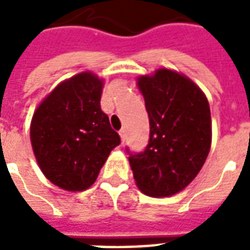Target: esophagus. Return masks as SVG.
<instances>
[{
	"mask_svg": "<svg viewBox=\"0 0 250 250\" xmlns=\"http://www.w3.org/2000/svg\"><path fill=\"white\" fill-rule=\"evenodd\" d=\"M119 135H120V139H122V143H125V128L119 131Z\"/></svg>",
	"mask_w": 250,
	"mask_h": 250,
	"instance_id": "obj_1",
	"label": "esophagus"
}]
</instances>
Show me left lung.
<instances>
[{"label": "left lung", "mask_w": 250, "mask_h": 250, "mask_svg": "<svg viewBox=\"0 0 250 250\" xmlns=\"http://www.w3.org/2000/svg\"><path fill=\"white\" fill-rule=\"evenodd\" d=\"M145 98L150 139L145 151L130 154L136 186L151 197L182 191L204 166L211 145L209 102L188 77L161 68L138 77Z\"/></svg>", "instance_id": "obj_1"}]
</instances>
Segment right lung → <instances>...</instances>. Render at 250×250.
I'll use <instances>...</instances> for the list:
<instances>
[{
  "label": "right lung",
  "instance_id": "obj_1",
  "mask_svg": "<svg viewBox=\"0 0 250 250\" xmlns=\"http://www.w3.org/2000/svg\"><path fill=\"white\" fill-rule=\"evenodd\" d=\"M103 80L82 72L60 83L33 114L30 142L41 171L68 191H83L96 181L119 134L100 108Z\"/></svg>",
  "mask_w": 250,
  "mask_h": 250
}]
</instances>
